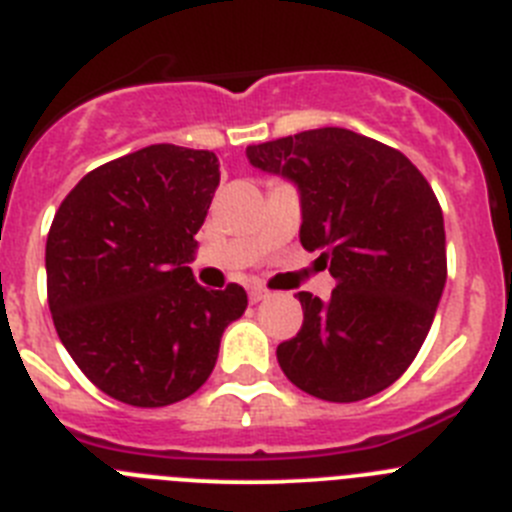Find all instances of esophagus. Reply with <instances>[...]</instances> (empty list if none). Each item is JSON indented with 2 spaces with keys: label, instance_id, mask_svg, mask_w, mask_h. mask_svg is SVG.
<instances>
[{
  "label": "esophagus",
  "instance_id": "1",
  "mask_svg": "<svg viewBox=\"0 0 512 512\" xmlns=\"http://www.w3.org/2000/svg\"><path fill=\"white\" fill-rule=\"evenodd\" d=\"M265 298H267L265 288H250V301L252 303H260V301H265Z\"/></svg>",
  "mask_w": 512,
  "mask_h": 512
}]
</instances>
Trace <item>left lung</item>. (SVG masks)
I'll list each match as a JSON object with an SVG mask.
<instances>
[{
    "mask_svg": "<svg viewBox=\"0 0 512 512\" xmlns=\"http://www.w3.org/2000/svg\"><path fill=\"white\" fill-rule=\"evenodd\" d=\"M247 160L301 193V245L321 252L329 301L298 293L303 326L278 344L296 388L354 403L390 388L416 359L446 283L444 214L421 170L342 127L247 147Z\"/></svg>",
    "mask_w": 512,
    "mask_h": 512,
    "instance_id": "8db88e82",
    "label": "left lung"
}]
</instances>
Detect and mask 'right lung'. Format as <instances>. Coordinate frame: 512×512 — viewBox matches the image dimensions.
Here are the masks:
<instances>
[{"label": "right lung", "mask_w": 512, "mask_h": 512, "mask_svg": "<svg viewBox=\"0 0 512 512\" xmlns=\"http://www.w3.org/2000/svg\"><path fill=\"white\" fill-rule=\"evenodd\" d=\"M216 186L214 153L150 145L86 173L55 211L45 245L55 331L114 400L160 408L193 395L245 313L242 285L206 290L188 267Z\"/></svg>", "instance_id": "add662e5"}]
</instances>
